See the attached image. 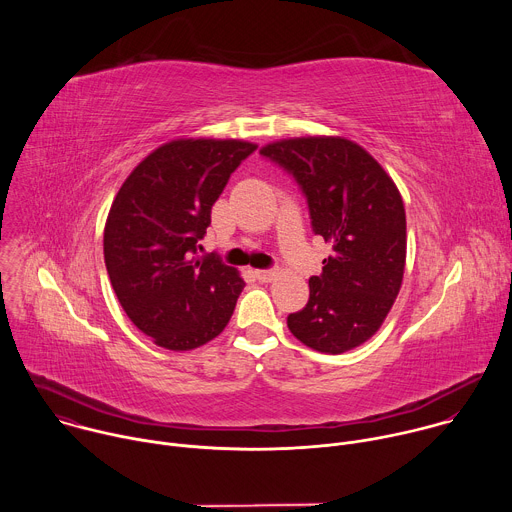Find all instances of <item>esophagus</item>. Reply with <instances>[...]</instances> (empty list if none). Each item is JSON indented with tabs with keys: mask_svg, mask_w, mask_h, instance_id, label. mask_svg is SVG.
Returning a JSON list of instances; mask_svg holds the SVG:
<instances>
[{
	"mask_svg": "<svg viewBox=\"0 0 512 512\" xmlns=\"http://www.w3.org/2000/svg\"><path fill=\"white\" fill-rule=\"evenodd\" d=\"M255 277L259 281H271L275 277V271H271V269H255Z\"/></svg>",
	"mask_w": 512,
	"mask_h": 512,
	"instance_id": "1",
	"label": "esophagus"
}]
</instances>
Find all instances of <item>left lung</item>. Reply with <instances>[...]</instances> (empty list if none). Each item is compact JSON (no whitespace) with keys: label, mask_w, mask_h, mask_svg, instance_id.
<instances>
[{"label":"left lung","mask_w":512,"mask_h":512,"mask_svg":"<svg viewBox=\"0 0 512 512\" xmlns=\"http://www.w3.org/2000/svg\"><path fill=\"white\" fill-rule=\"evenodd\" d=\"M306 196L312 231L332 245L310 300L287 316L306 346L340 354L367 342L385 322L403 281L405 208L381 164L344 137H296L265 145Z\"/></svg>","instance_id":"8db88e82"}]
</instances>
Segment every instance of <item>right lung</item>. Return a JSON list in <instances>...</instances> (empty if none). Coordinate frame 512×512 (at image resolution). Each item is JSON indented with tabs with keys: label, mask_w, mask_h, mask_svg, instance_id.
<instances>
[{
	"label": "right lung",
	"mask_w": 512,
	"mask_h": 512,
	"mask_svg": "<svg viewBox=\"0 0 512 512\" xmlns=\"http://www.w3.org/2000/svg\"><path fill=\"white\" fill-rule=\"evenodd\" d=\"M255 150L239 139H174L127 176L111 204L103 237L111 285L129 320L162 348H198L233 316L245 281L198 249L212 204Z\"/></svg>",
	"instance_id": "right-lung-1"
}]
</instances>
